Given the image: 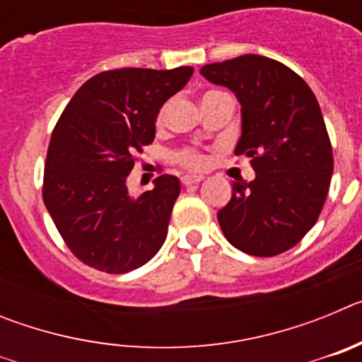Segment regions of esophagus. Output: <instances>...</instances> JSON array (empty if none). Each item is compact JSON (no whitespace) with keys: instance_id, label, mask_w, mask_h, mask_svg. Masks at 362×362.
<instances>
[{"instance_id":"obj_1","label":"esophagus","mask_w":362,"mask_h":362,"mask_svg":"<svg viewBox=\"0 0 362 362\" xmlns=\"http://www.w3.org/2000/svg\"><path fill=\"white\" fill-rule=\"evenodd\" d=\"M203 179H204V175H201V174H187L181 177V183H183L185 187H192V185L201 183Z\"/></svg>"}]
</instances>
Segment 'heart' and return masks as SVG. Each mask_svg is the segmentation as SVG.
Returning a JSON list of instances; mask_svg holds the SVG:
<instances>
[{"mask_svg": "<svg viewBox=\"0 0 362 362\" xmlns=\"http://www.w3.org/2000/svg\"><path fill=\"white\" fill-rule=\"evenodd\" d=\"M166 110H168V105L161 108L158 116V124H163L166 119ZM177 161L181 165L188 166V168H199V166L204 165V156L199 153L197 150H183V152H179L177 156Z\"/></svg>", "mask_w": 362, "mask_h": 362, "instance_id": "1", "label": "heart"}]
</instances>
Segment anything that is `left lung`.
Wrapping results in <instances>:
<instances>
[{"label": "left lung", "mask_w": 362, "mask_h": 362, "mask_svg": "<svg viewBox=\"0 0 362 362\" xmlns=\"http://www.w3.org/2000/svg\"><path fill=\"white\" fill-rule=\"evenodd\" d=\"M241 105L238 156L255 177L232 185L217 219L235 248L259 257L288 250L315 225L334 174V156L317 99L305 79L257 54L201 69Z\"/></svg>", "instance_id": "left-lung-1"}]
</instances>
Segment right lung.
Returning a JSON list of instances; mask_svg holds the SVG:
<instances>
[{
    "mask_svg": "<svg viewBox=\"0 0 362 362\" xmlns=\"http://www.w3.org/2000/svg\"><path fill=\"white\" fill-rule=\"evenodd\" d=\"M192 66L101 72L79 88L50 137L43 201L62 238L83 263L127 274L148 263L166 239L181 185L153 179L134 197V156L156 137L166 99L192 78Z\"/></svg>",
    "mask_w": 362,
    "mask_h": 362,
    "instance_id": "1",
    "label": "right lung"
}]
</instances>
